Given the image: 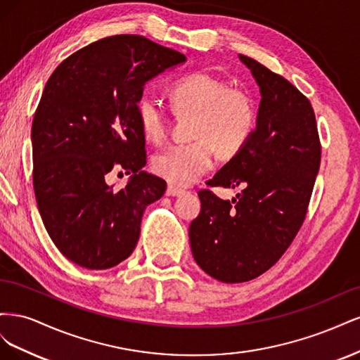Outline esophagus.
I'll use <instances>...</instances> for the list:
<instances>
[{
	"label": "esophagus",
	"mask_w": 360,
	"mask_h": 360,
	"mask_svg": "<svg viewBox=\"0 0 360 360\" xmlns=\"http://www.w3.org/2000/svg\"><path fill=\"white\" fill-rule=\"evenodd\" d=\"M183 193H184V189L172 186V184H169V186L167 188V195H168V197H181Z\"/></svg>",
	"instance_id": "obj_1"
}]
</instances>
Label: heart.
I'll use <instances>...</instances> for the list:
<instances>
[{
	"instance_id": "obj_1",
	"label": "heart",
	"mask_w": 360,
	"mask_h": 360,
	"mask_svg": "<svg viewBox=\"0 0 360 360\" xmlns=\"http://www.w3.org/2000/svg\"><path fill=\"white\" fill-rule=\"evenodd\" d=\"M169 102L176 115L193 117V143L169 147L153 159V171L176 186H189L209 172L214 165L216 150L224 158L237 155L257 127L254 97L212 73L184 75L172 84ZM136 111L146 139L153 144L163 143L168 120L158 102L147 96L141 97Z\"/></svg>"
}]
</instances>
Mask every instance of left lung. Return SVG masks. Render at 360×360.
Masks as SVG:
<instances>
[{"mask_svg": "<svg viewBox=\"0 0 360 360\" xmlns=\"http://www.w3.org/2000/svg\"><path fill=\"white\" fill-rule=\"evenodd\" d=\"M238 58L259 86L257 129L207 184L243 191L231 201L200 191L201 212L189 226L197 264L225 284L255 279L284 255L307 216L321 159L311 102L284 76Z\"/></svg>", "mask_w": 360, "mask_h": 360, "instance_id": "1", "label": "left lung"}]
</instances>
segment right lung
I'll use <instances>...</instances> for the list:
<instances>
[{
	"mask_svg": "<svg viewBox=\"0 0 360 360\" xmlns=\"http://www.w3.org/2000/svg\"><path fill=\"white\" fill-rule=\"evenodd\" d=\"M186 61L143 36L118 34L72 53L48 79L32 120V186L52 242L72 263L103 270L138 243L144 209L167 189L143 171L146 136L138 118L144 85ZM132 173L124 188L104 177Z\"/></svg>",
	"mask_w": 360,
	"mask_h": 360,
	"instance_id": "right-lung-1",
	"label": "right lung"
}]
</instances>
